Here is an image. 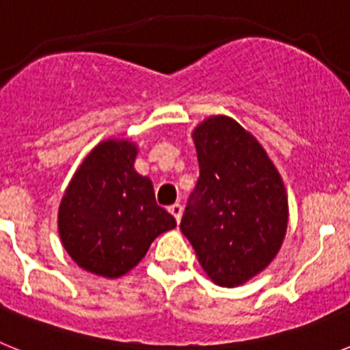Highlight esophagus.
<instances>
[{
  "label": "esophagus",
  "mask_w": 350,
  "mask_h": 350,
  "mask_svg": "<svg viewBox=\"0 0 350 350\" xmlns=\"http://www.w3.org/2000/svg\"><path fill=\"white\" fill-rule=\"evenodd\" d=\"M170 213H172L173 217L177 219V222H180V217H182V205L180 203H173L172 206H170Z\"/></svg>",
  "instance_id": "esophagus-1"
}]
</instances>
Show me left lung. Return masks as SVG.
<instances>
[{
    "label": "left lung",
    "mask_w": 350,
    "mask_h": 350,
    "mask_svg": "<svg viewBox=\"0 0 350 350\" xmlns=\"http://www.w3.org/2000/svg\"><path fill=\"white\" fill-rule=\"evenodd\" d=\"M193 137L200 177L180 230L213 282L240 286L282 245L286 189L261 145L230 117H210Z\"/></svg>",
    "instance_id": "8db88e82"
}]
</instances>
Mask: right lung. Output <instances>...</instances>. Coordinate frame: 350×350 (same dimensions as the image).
I'll list each match as a JSON object with an SVG mask.
<instances>
[{
  "mask_svg": "<svg viewBox=\"0 0 350 350\" xmlns=\"http://www.w3.org/2000/svg\"><path fill=\"white\" fill-rule=\"evenodd\" d=\"M135 157L137 147L124 140L92 148L59 206L68 254L83 270L108 279L137 267L154 238L177 226L156 203L150 178L135 172Z\"/></svg>",
  "mask_w": 350,
  "mask_h": 350,
  "instance_id": "1",
  "label": "right lung"
}]
</instances>
